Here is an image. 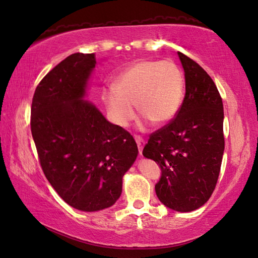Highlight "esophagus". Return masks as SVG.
Wrapping results in <instances>:
<instances>
[{"label":"esophagus","instance_id":"obj_1","mask_svg":"<svg viewBox=\"0 0 258 258\" xmlns=\"http://www.w3.org/2000/svg\"><path fill=\"white\" fill-rule=\"evenodd\" d=\"M135 140H136V143H137L138 149H139V154L142 155L143 148H144V146H145V140L142 137H139V136H135Z\"/></svg>","mask_w":258,"mask_h":258}]
</instances>
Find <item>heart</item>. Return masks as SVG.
<instances>
[{
  "label": "heart",
  "mask_w": 258,
  "mask_h": 258,
  "mask_svg": "<svg viewBox=\"0 0 258 258\" xmlns=\"http://www.w3.org/2000/svg\"><path fill=\"white\" fill-rule=\"evenodd\" d=\"M114 87L102 92L110 118L119 127H127L139 113L155 124L173 120L184 99V77L171 60H140L115 77Z\"/></svg>",
  "instance_id": "b5f03b06"
}]
</instances>
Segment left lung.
I'll list each match as a JSON object with an SVG mask.
<instances>
[{
    "label": "left lung",
    "instance_id": "1",
    "mask_svg": "<svg viewBox=\"0 0 258 258\" xmlns=\"http://www.w3.org/2000/svg\"><path fill=\"white\" fill-rule=\"evenodd\" d=\"M177 53L185 75V96L171 122L150 135L143 155L162 169L155 185L159 201L172 210L188 212L210 199L219 177L225 150L223 105L208 73Z\"/></svg>",
    "mask_w": 258,
    "mask_h": 258
}]
</instances>
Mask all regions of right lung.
<instances>
[{"label":"right lung","mask_w":258,"mask_h":258,"mask_svg":"<svg viewBox=\"0 0 258 258\" xmlns=\"http://www.w3.org/2000/svg\"><path fill=\"white\" fill-rule=\"evenodd\" d=\"M95 65L94 53L65 58L38 84L31 105L43 174L62 200L86 212L114 205L138 155L133 136L83 100Z\"/></svg>","instance_id":"1"}]
</instances>
